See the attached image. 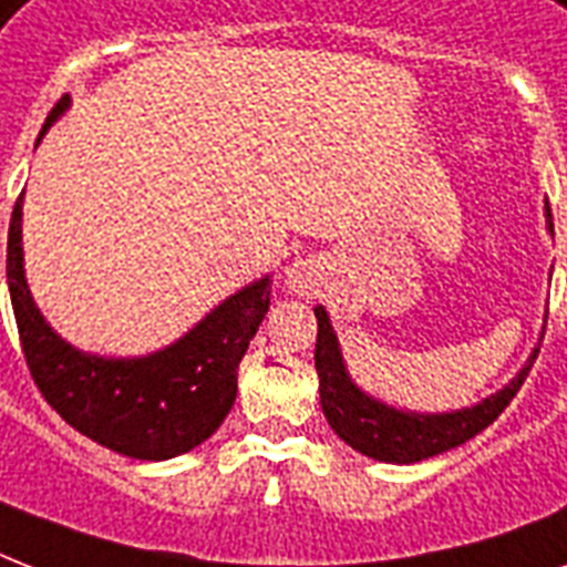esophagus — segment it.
I'll use <instances>...</instances> for the list:
<instances>
[{"instance_id":"1","label":"esophagus","mask_w":567,"mask_h":567,"mask_svg":"<svg viewBox=\"0 0 567 567\" xmlns=\"http://www.w3.org/2000/svg\"><path fill=\"white\" fill-rule=\"evenodd\" d=\"M288 285H291V291L311 293L318 288V265H315L311 258L293 261V265L288 267Z\"/></svg>"}]
</instances>
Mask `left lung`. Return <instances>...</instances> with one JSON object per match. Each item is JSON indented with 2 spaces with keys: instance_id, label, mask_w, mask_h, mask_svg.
<instances>
[{
  "instance_id": "8db88e82",
  "label": "left lung",
  "mask_w": 567,
  "mask_h": 567,
  "mask_svg": "<svg viewBox=\"0 0 567 567\" xmlns=\"http://www.w3.org/2000/svg\"><path fill=\"white\" fill-rule=\"evenodd\" d=\"M547 229L554 231L550 205H547ZM315 318H318L315 368L320 377V405H323L329 426L336 430L338 439L347 441L364 456L394 462V465H412L421 458L439 456V453H447V450L480 435L488 423L501 417L503 409L512 403V396L518 394L538 355V350H533L529 362L520 368V373L509 385H503L497 394L485 396L483 403L471 405V409H456V412L444 414L403 412V409L382 403L377 396L364 394L362 388L355 385L347 373L344 355H341L327 309L318 306Z\"/></svg>"
}]
</instances>
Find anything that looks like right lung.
Listing matches in <instances>:
<instances>
[{
  "instance_id": "obj_1",
  "label": "right lung",
  "mask_w": 567,
  "mask_h": 567,
  "mask_svg": "<svg viewBox=\"0 0 567 567\" xmlns=\"http://www.w3.org/2000/svg\"><path fill=\"white\" fill-rule=\"evenodd\" d=\"M70 105L61 96L40 137ZM38 137V141H40ZM8 291L31 379L73 430L128 458L182 456L217 432L238 394V364L270 309V276L208 311L188 336L141 359L66 344L31 300L22 270V194L8 226Z\"/></svg>"
}]
</instances>
